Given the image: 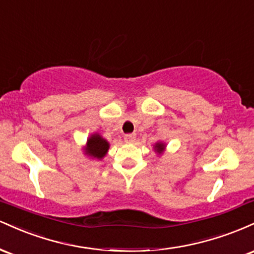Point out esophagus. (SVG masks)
<instances>
[{
  "label": "esophagus",
  "mask_w": 254,
  "mask_h": 254,
  "mask_svg": "<svg viewBox=\"0 0 254 254\" xmlns=\"http://www.w3.org/2000/svg\"><path fill=\"white\" fill-rule=\"evenodd\" d=\"M124 139H125V142H133L136 139V135L135 133H127V135L124 136Z\"/></svg>",
  "instance_id": "1"
}]
</instances>
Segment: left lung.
Here are the masks:
<instances>
[{
  "mask_svg": "<svg viewBox=\"0 0 254 254\" xmlns=\"http://www.w3.org/2000/svg\"><path fill=\"white\" fill-rule=\"evenodd\" d=\"M164 149H165V145L162 144V143H157L155 145V150L157 151V153H162V151H164Z\"/></svg>",
  "mask_w": 254,
  "mask_h": 254,
  "instance_id": "obj_1",
  "label": "left lung"
}]
</instances>
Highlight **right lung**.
<instances>
[{
  "mask_svg": "<svg viewBox=\"0 0 254 254\" xmlns=\"http://www.w3.org/2000/svg\"><path fill=\"white\" fill-rule=\"evenodd\" d=\"M109 147L110 145L106 139H104L103 137L95 133L87 141L86 153L89 154L90 156L97 157V159H103L105 154L109 150Z\"/></svg>",
  "mask_w": 254,
  "mask_h": 254,
  "instance_id": "obj_1",
  "label": "right lung"
}]
</instances>
